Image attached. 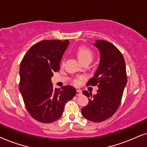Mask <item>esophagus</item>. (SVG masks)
<instances>
[{
    "label": "esophagus",
    "mask_w": 147,
    "mask_h": 147,
    "mask_svg": "<svg viewBox=\"0 0 147 147\" xmlns=\"http://www.w3.org/2000/svg\"><path fill=\"white\" fill-rule=\"evenodd\" d=\"M76 95H77V96H80V95H82V93L81 91H79V90H77V93H76Z\"/></svg>",
    "instance_id": "1"
}]
</instances>
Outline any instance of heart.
<instances>
[{
    "label": "heart",
    "mask_w": 147,
    "mask_h": 147,
    "mask_svg": "<svg viewBox=\"0 0 147 147\" xmlns=\"http://www.w3.org/2000/svg\"><path fill=\"white\" fill-rule=\"evenodd\" d=\"M77 56L79 60H80V62H83L85 61H90L91 62L92 59H93V54L92 52V51L89 49L87 47L85 46H81L78 48V50L77 51ZM64 62V59L62 60L61 63L63 64ZM77 80H75V83H78Z\"/></svg>",
    "instance_id": "obj_1"
}]
</instances>
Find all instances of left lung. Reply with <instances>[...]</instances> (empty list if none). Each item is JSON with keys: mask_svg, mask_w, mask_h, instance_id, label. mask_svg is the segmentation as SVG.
<instances>
[{"mask_svg": "<svg viewBox=\"0 0 147 147\" xmlns=\"http://www.w3.org/2000/svg\"><path fill=\"white\" fill-rule=\"evenodd\" d=\"M93 44L100 52V62L87 85L97 86L99 89L93 95L83 91L89 103L82 108L81 113L91 122H101L112 116L120 106L127 75L124 58L114 45L104 40H97Z\"/></svg>", "mask_w": 147, "mask_h": 147, "instance_id": "left-lung-1", "label": "left lung"}]
</instances>
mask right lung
<instances>
[{"label":"right lung","mask_w":147,"mask_h":147,"mask_svg":"<svg viewBox=\"0 0 147 147\" xmlns=\"http://www.w3.org/2000/svg\"><path fill=\"white\" fill-rule=\"evenodd\" d=\"M68 40H42L34 44L21 60L19 91L27 111L42 123H52L62 115L66 102L73 98L76 89L66 85L54 89L51 77L60 69Z\"/></svg>","instance_id":"add662e5"}]
</instances>
